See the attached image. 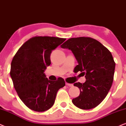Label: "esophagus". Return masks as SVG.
Returning <instances> with one entry per match:
<instances>
[{"label": "esophagus", "instance_id": "1", "mask_svg": "<svg viewBox=\"0 0 126 126\" xmlns=\"http://www.w3.org/2000/svg\"><path fill=\"white\" fill-rule=\"evenodd\" d=\"M66 85L67 86H68V87H73V85L72 84H68L67 82H66Z\"/></svg>", "mask_w": 126, "mask_h": 126}]
</instances>
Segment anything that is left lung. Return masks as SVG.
<instances>
[{"instance_id": "8db88e82", "label": "left lung", "mask_w": 126, "mask_h": 126, "mask_svg": "<svg viewBox=\"0 0 126 126\" xmlns=\"http://www.w3.org/2000/svg\"><path fill=\"white\" fill-rule=\"evenodd\" d=\"M60 47L71 50L78 63L74 72L81 71L86 79L83 84H74L80 94L73 99V103L81 109L95 108L112 87L116 64L112 53L98 41L89 37L70 38Z\"/></svg>"}]
</instances>
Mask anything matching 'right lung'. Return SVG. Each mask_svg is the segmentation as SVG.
Returning <instances> with one entry per match:
<instances>
[{"mask_svg": "<svg viewBox=\"0 0 126 126\" xmlns=\"http://www.w3.org/2000/svg\"><path fill=\"white\" fill-rule=\"evenodd\" d=\"M65 38L35 36L25 42L14 55L10 77L19 98L28 108L44 112L55 103L57 92L65 85L62 78L56 81L47 79L44 72L50 66L52 50Z\"/></svg>", "mask_w": 126, "mask_h": 126, "instance_id": "right-lung-1", "label": "right lung"}]
</instances>
